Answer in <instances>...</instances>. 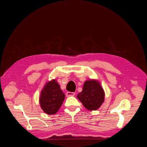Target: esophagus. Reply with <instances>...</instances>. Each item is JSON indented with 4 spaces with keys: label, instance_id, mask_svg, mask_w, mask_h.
<instances>
[{
    "label": "esophagus",
    "instance_id": "obj_1",
    "mask_svg": "<svg viewBox=\"0 0 147 147\" xmlns=\"http://www.w3.org/2000/svg\"><path fill=\"white\" fill-rule=\"evenodd\" d=\"M74 94H75V93H74V92H67L66 96H74Z\"/></svg>",
    "mask_w": 147,
    "mask_h": 147
}]
</instances>
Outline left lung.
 Here are the masks:
<instances>
[{
  "label": "left lung",
  "instance_id": "8db88e82",
  "mask_svg": "<svg viewBox=\"0 0 147 147\" xmlns=\"http://www.w3.org/2000/svg\"><path fill=\"white\" fill-rule=\"evenodd\" d=\"M105 93L97 80L90 79L84 84L83 89L77 95V98L83 106L89 111L96 110L104 101Z\"/></svg>",
  "mask_w": 147,
  "mask_h": 147
}]
</instances>
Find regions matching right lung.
Returning a JSON list of instances; mask_svg holds the SVG:
<instances>
[{
	"mask_svg": "<svg viewBox=\"0 0 147 147\" xmlns=\"http://www.w3.org/2000/svg\"><path fill=\"white\" fill-rule=\"evenodd\" d=\"M65 99V94L55 79L49 81L42 89L39 104L41 109L48 115L58 112Z\"/></svg>",
	"mask_w": 147,
	"mask_h": 147,
	"instance_id": "1",
	"label": "right lung"
}]
</instances>
